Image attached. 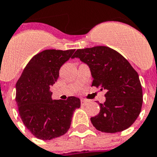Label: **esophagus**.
<instances>
[{
  "instance_id": "esophagus-1",
  "label": "esophagus",
  "mask_w": 157,
  "mask_h": 157,
  "mask_svg": "<svg viewBox=\"0 0 157 157\" xmlns=\"http://www.w3.org/2000/svg\"><path fill=\"white\" fill-rule=\"evenodd\" d=\"M81 105H84V106H85V105H87L88 104H89V101H87V100H84V99H83V100H81Z\"/></svg>"
}]
</instances>
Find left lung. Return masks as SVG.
Masks as SVG:
<instances>
[{"instance_id": "8db88e82", "label": "left lung", "mask_w": 157, "mask_h": 157, "mask_svg": "<svg viewBox=\"0 0 157 157\" xmlns=\"http://www.w3.org/2000/svg\"><path fill=\"white\" fill-rule=\"evenodd\" d=\"M78 57L90 68L92 86L106 90L100 113L91 117L98 131L114 133L129 128L137 119L143 103L142 86L136 71L121 54L107 46L77 49Z\"/></svg>"}]
</instances>
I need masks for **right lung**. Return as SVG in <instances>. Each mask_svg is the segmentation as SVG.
I'll list each match as a JSON object with an SVG mask.
<instances>
[{
	"mask_svg": "<svg viewBox=\"0 0 157 157\" xmlns=\"http://www.w3.org/2000/svg\"><path fill=\"white\" fill-rule=\"evenodd\" d=\"M75 49H46L33 57L16 84V101L25 126L34 136L49 140L68 132L80 99L54 100L50 87L57 81L60 67Z\"/></svg>",
	"mask_w": 157,
	"mask_h": 157,
	"instance_id": "right-lung-1",
	"label": "right lung"
}]
</instances>
